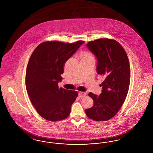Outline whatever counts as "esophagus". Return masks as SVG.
Masks as SVG:
<instances>
[{
	"mask_svg": "<svg viewBox=\"0 0 153 153\" xmlns=\"http://www.w3.org/2000/svg\"><path fill=\"white\" fill-rule=\"evenodd\" d=\"M86 96V93L85 92H79V97H84Z\"/></svg>",
	"mask_w": 153,
	"mask_h": 153,
	"instance_id": "obj_1",
	"label": "esophagus"
}]
</instances>
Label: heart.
Here are the masks:
<instances>
[{
    "label": "heart",
    "instance_id": "heart-1",
    "mask_svg": "<svg viewBox=\"0 0 153 153\" xmlns=\"http://www.w3.org/2000/svg\"><path fill=\"white\" fill-rule=\"evenodd\" d=\"M80 57L81 58V60L94 58V55L92 54V53L89 51H81L80 53Z\"/></svg>",
    "mask_w": 153,
    "mask_h": 153
}]
</instances>
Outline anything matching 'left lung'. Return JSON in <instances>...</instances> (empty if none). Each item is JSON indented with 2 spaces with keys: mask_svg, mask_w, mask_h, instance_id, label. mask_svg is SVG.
<instances>
[{
  "mask_svg": "<svg viewBox=\"0 0 153 153\" xmlns=\"http://www.w3.org/2000/svg\"><path fill=\"white\" fill-rule=\"evenodd\" d=\"M87 46L97 58V72L105 80L100 95L89 93L94 102L85 113L96 121H107L117 114L127 97L130 82L129 60L122 46L115 39L100 38L88 42Z\"/></svg>",
  "mask_w": 153,
  "mask_h": 153,
  "instance_id": "obj_1",
  "label": "left lung"
}]
</instances>
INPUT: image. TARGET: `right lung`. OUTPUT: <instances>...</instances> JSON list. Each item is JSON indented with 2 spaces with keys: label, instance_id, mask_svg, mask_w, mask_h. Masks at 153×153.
I'll return each mask as SVG.
<instances>
[{
  "label": "right lung",
  "instance_id": "right-lung-1",
  "mask_svg": "<svg viewBox=\"0 0 153 153\" xmlns=\"http://www.w3.org/2000/svg\"><path fill=\"white\" fill-rule=\"evenodd\" d=\"M84 41L65 43L57 41L39 44L30 58L26 74V87L30 101L40 116L56 122L69 117L78 96L76 91L58 87L66 61Z\"/></svg>",
  "mask_w": 153,
  "mask_h": 153
}]
</instances>
